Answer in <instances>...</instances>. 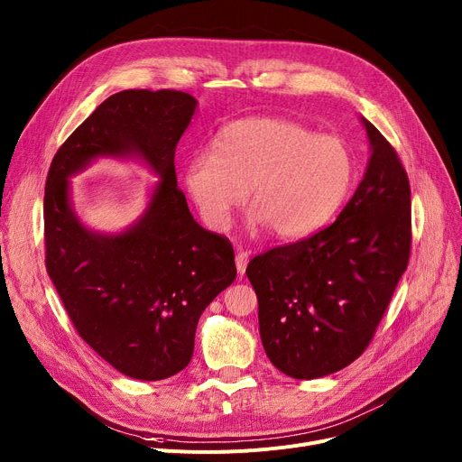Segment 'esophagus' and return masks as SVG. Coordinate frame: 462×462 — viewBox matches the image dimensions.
I'll list each match as a JSON object with an SVG mask.
<instances>
[{
	"label": "esophagus",
	"instance_id": "esophagus-1",
	"mask_svg": "<svg viewBox=\"0 0 462 462\" xmlns=\"http://www.w3.org/2000/svg\"><path fill=\"white\" fill-rule=\"evenodd\" d=\"M248 252L244 250H236V257H235V264H236V273L242 276L246 273V266H248Z\"/></svg>",
	"mask_w": 462,
	"mask_h": 462
}]
</instances>
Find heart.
Wrapping results in <instances>:
<instances>
[{
	"mask_svg": "<svg viewBox=\"0 0 462 462\" xmlns=\"http://www.w3.org/2000/svg\"><path fill=\"white\" fill-rule=\"evenodd\" d=\"M355 180V156L337 135H317L280 117H252L224 126L212 152L189 156L182 186L201 220L226 231L250 188V227L300 238L330 222Z\"/></svg>",
	"mask_w": 462,
	"mask_h": 462,
	"instance_id": "obj_1",
	"label": "heart"
}]
</instances>
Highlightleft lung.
Masks as SVG:
<instances>
[{"label": "left lung", "instance_id": "left-lung-1", "mask_svg": "<svg viewBox=\"0 0 462 462\" xmlns=\"http://www.w3.org/2000/svg\"><path fill=\"white\" fill-rule=\"evenodd\" d=\"M360 121L371 156L337 220L246 268L266 356L300 381L336 373L362 355L409 264V177L384 135Z\"/></svg>", "mask_w": 462, "mask_h": 462}]
</instances>
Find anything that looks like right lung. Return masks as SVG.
Listing matches in <instances>:
<instances>
[{
	"instance_id": "right-lung-1",
	"label": "right lung",
	"mask_w": 462,
	"mask_h": 462,
	"mask_svg": "<svg viewBox=\"0 0 462 462\" xmlns=\"http://www.w3.org/2000/svg\"><path fill=\"white\" fill-rule=\"evenodd\" d=\"M196 107L173 89L116 93L70 134L46 179L48 276L81 339L138 381L189 364L201 313L236 278L229 240L203 229L177 188L175 149ZM100 157L138 159L159 177L119 234L88 228L69 198L68 179Z\"/></svg>"
}]
</instances>
